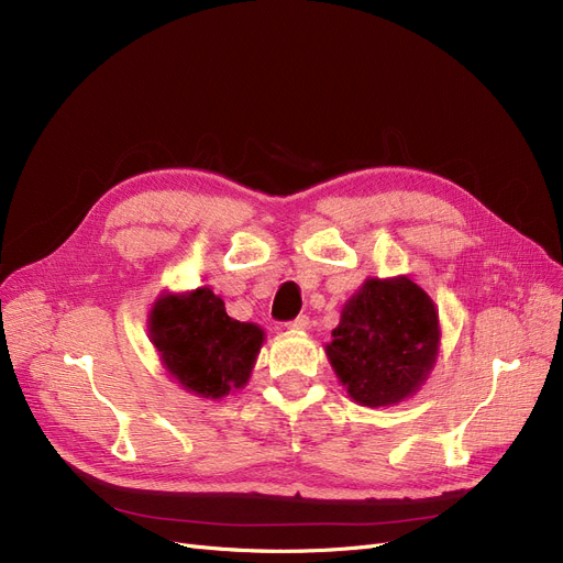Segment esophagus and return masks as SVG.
I'll use <instances>...</instances> for the list:
<instances>
[{
  "label": "esophagus",
  "instance_id": "obj_1",
  "mask_svg": "<svg viewBox=\"0 0 563 563\" xmlns=\"http://www.w3.org/2000/svg\"><path fill=\"white\" fill-rule=\"evenodd\" d=\"M309 325H311V321H309V317H305V313H302V317H298V319L286 323L288 330H309Z\"/></svg>",
  "mask_w": 563,
  "mask_h": 563
}]
</instances>
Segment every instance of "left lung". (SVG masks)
<instances>
[{"label":"left lung","mask_w":563,"mask_h":563,"mask_svg":"<svg viewBox=\"0 0 563 563\" xmlns=\"http://www.w3.org/2000/svg\"><path fill=\"white\" fill-rule=\"evenodd\" d=\"M439 340V311L416 282L367 279L344 305L325 353L353 401L390 407L430 376Z\"/></svg>","instance_id":"left-lung-1"}]
</instances>
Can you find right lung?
I'll return each mask as SVG.
<instances>
[{
	"label": "right lung",
	"instance_id": "1",
	"mask_svg": "<svg viewBox=\"0 0 563 563\" xmlns=\"http://www.w3.org/2000/svg\"><path fill=\"white\" fill-rule=\"evenodd\" d=\"M150 340L168 374L185 390L221 399L252 376L265 334L231 319L212 288L166 294L150 311Z\"/></svg>",
	"mask_w": 563,
	"mask_h": 563
}]
</instances>
